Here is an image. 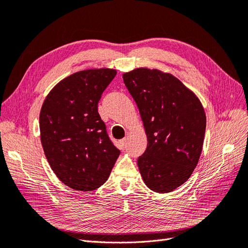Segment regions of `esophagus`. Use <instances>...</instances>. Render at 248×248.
Here are the masks:
<instances>
[{
    "mask_svg": "<svg viewBox=\"0 0 248 248\" xmlns=\"http://www.w3.org/2000/svg\"><path fill=\"white\" fill-rule=\"evenodd\" d=\"M120 144H121V146H122L123 148H125L126 147V144H127V139H122L120 141Z\"/></svg>",
    "mask_w": 248,
    "mask_h": 248,
    "instance_id": "34e87169",
    "label": "esophagus"
}]
</instances>
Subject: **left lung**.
I'll return each instance as SVG.
<instances>
[{
	"instance_id": "left-lung-1",
	"label": "left lung",
	"mask_w": 248,
	"mask_h": 248,
	"mask_svg": "<svg viewBox=\"0 0 248 248\" xmlns=\"http://www.w3.org/2000/svg\"><path fill=\"white\" fill-rule=\"evenodd\" d=\"M124 84L140 111L147 147L138 158L151 190L168 193L185 184L197 166L206 130L202 103L175 76L159 70L135 69Z\"/></svg>"
}]
</instances>
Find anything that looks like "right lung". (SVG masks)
I'll list each match as a JSON object with an SVG mask.
<instances>
[{"label":"right lung","mask_w":248,"mask_h":248,"mask_svg":"<svg viewBox=\"0 0 248 248\" xmlns=\"http://www.w3.org/2000/svg\"><path fill=\"white\" fill-rule=\"evenodd\" d=\"M113 69H91L55 86L41 107V144L53 172L70 188L92 191L106 183L120 155L97 111Z\"/></svg>","instance_id":"right-lung-1"}]
</instances>
